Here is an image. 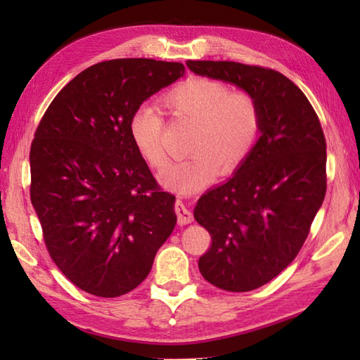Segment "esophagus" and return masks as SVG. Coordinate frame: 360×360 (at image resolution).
Wrapping results in <instances>:
<instances>
[{
	"instance_id": "1",
	"label": "esophagus",
	"mask_w": 360,
	"mask_h": 360,
	"mask_svg": "<svg viewBox=\"0 0 360 360\" xmlns=\"http://www.w3.org/2000/svg\"><path fill=\"white\" fill-rule=\"evenodd\" d=\"M174 211H176V216H178V224L179 225H187L193 221V216L191 210L187 208V206L182 203V200H176L174 202Z\"/></svg>"
}]
</instances>
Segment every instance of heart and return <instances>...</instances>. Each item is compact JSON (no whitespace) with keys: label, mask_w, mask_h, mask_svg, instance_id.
Segmentation results:
<instances>
[{"label":"heart","mask_w":360,"mask_h":360,"mask_svg":"<svg viewBox=\"0 0 360 360\" xmlns=\"http://www.w3.org/2000/svg\"><path fill=\"white\" fill-rule=\"evenodd\" d=\"M173 115L197 124L188 154L162 176L163 186L182 195L208 187L216 176L235 173L252 154L262 130L260 108L246 92H231L222 81L191 77L165 95ZM129 135L150 168L163 169L168 154L163 143L165 117L154 105H141L129 120Z\"/></svg>","instance_id":"obj_1"}]
</instances>
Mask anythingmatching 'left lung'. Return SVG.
Instances as JSON below:
<instances>
[{"label": "left lung", "instance_id": "8db88e82", "mask_svg": "<svg viewBox=\"0 0 360 360\" xmlns=\"http://www.w3.org/2000/svg\"><path fill=\"white\" fill-rule=\"evenodd\" d=\"M187 66L243 89L260 108L252 154L193 210L211 235V248L198 260L203 278L229 292L254 290L297 257L324 202V131L311 103L281 72L210 60H188Z\"/></svg>", "mask_w": 360, "mask_h": 360}]
</instances>
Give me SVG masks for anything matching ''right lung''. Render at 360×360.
I'll return each mask as SVG.
<instances>
[{
  "mask_svg": "<svg viewBox=\"0 0 360 360\" xmlns=\"http://www.w3.org/2000/svg\"><path fill=\"white\" fill-rule=\"evenodd\" d=\"M184 72L152 58L96 63L60 90L36 129L30 197L52 260L89 294L138 288L174 229V195L139 157L129 120Z\"/></svg>",
  "mask_w": 360,
  "mask_h": 360,
  "instance_id": "right-lung-1",
  "label": "right lung"
}]
</instances>
